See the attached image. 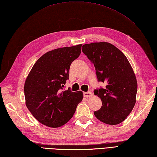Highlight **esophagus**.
Returning a JSON list of instances; mask_svg holds the SVG:
<instances>
[{
    "instance_id": "esophagus-1",
    "label": "esophagus",
    "mask_w": 157,
    "mask_h": 157,
    "mask_svg": "<svg viewBox=\"0 0 157 157\" xmlns=\"http://www.w3.org/2000/svg\"><path fill=\"white\" fill-rule=\"evenodd\" d=\"M83 96L86 98H90L93 96V94L92 92H87L83 93Z\"/></svg>"
}]
</instances>
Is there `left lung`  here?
I'll list each match as a JSON object with an SVG mask.
<instances>
[{
  "label": "left lung",
  "instance_id": "8db88e82",
  "mask_svg": "<svg viewBox=\"0 0 157 157\" xmlns=\"http://www.w3.org/2000/svg\"><path fill=\"white\" fill-rule=\"evenodd\" d=\"M82 52L94 63L98 81L106 84L105 88L94 90L102 103L94 115L107 124H118L136 103L137 81L133 69L125 55L110 43L85 44Z\"/></svg>",
  "mask_w": 157,
  "mask_h": 157
}]
</instances>
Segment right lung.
Listing matches in <instances>:
<instances>
[{"instance_id":"obj_1","label":"right lung","mask_w":157,"mask_h":157,"mask_svg":"<svg viewBox=\"0 0 157 157\" xmlns=\"http://www.w3.org/2000/svg\"><path fill=\"white\" fill-rule=\"evenodd\" d=\"M82 44L47 52L36 61L25 80V104L38 121L51 128L66 124L74 116L83 92L63 90L72 61L81 53Z\"/></svg>"}]
</instances>
